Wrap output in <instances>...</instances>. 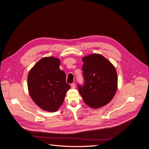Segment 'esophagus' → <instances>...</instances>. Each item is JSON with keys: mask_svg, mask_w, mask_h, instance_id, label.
Wrapping results in <instances>:
<instances>
[{"mask_svg": "<svg viewBox=\"0 0 149 149\" xmlns=\"http://www.w3.org/2000/svg\"><path fill=\"white\" fill-rule=\"evenodd\" d=\"M71 87L72 88H76V84H75V83H72V84H71Z\"/></svg>", "mask_w": 149, "mask_h": 149, "instance_id": "34e87169", "label": "esophagus"}]
</instances>
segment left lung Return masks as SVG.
Segmentation results:
<instances>
[{
  "label": "left lung",
  "instance_id": "left-lung-1",
  "mask_svg": "<svg viewBox=\"0 0 149 149\" xmlns=\"http://www.w3.org/2000/svg\"><path fill=\"white\" fill-rule=\"evenodd\" d=\"M82 70L84 78L78 90L84 102L94 109L107 104L118 89V75L115 67L100 54L84 56Z\"/></svg>",
  "mask_w": 149,
  "mask_h": 149
}]
</instances>
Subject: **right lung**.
<instances>
[{
	"label": "right lung",
	"instance_id": "1",
	"mask_svg": "<svg viewBox=\"0 0 149 149\" xmlns=\"http://www.w3.org/2000/svg\"><path fill=\"white\" fill-rule=\"evenodd\" d=\"M60 60L53 56L44 57L31 68L27 83L30 96L42 110L55 112L62 105L70 86L59 66Z\"/></svg>",
	"mask_w": 149,
	"mask_h": 149
}]
</instances>
